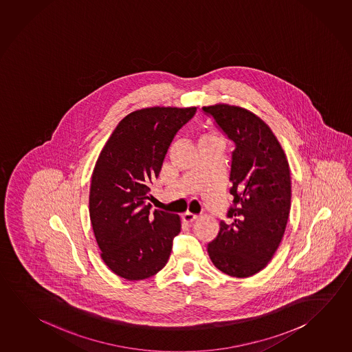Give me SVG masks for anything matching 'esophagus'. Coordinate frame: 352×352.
Wrapping results in <instances>:
<instances>
[{
    "mask_svg": "<svg viewBox=\"0 0 352 352\" xmlns=\"http://www.w3.org/2000/svg\"><path fill=\"white\" fill-rule=\"evenodd\" d=\"M197 219H199V216L194 215V214H191V212H185L184 215H183V220H184L185 222H188V223L197 221Z\"/></svg>",
    "mask_w": 352,
    "mask_h": 352,
    "instance_id": "34e87169",
    "label": "esophagus"
}]
</instances>
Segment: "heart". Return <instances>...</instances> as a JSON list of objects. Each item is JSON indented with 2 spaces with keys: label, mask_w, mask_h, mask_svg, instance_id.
<instances>
[{
  "label": "heart",
  "mask_w": 352,
  "mask_h": 352,
  "mask_svg": "<svg viewBox=\"0 0 352 352\" xmlns=\"http://www.w3.org/2000/svg\"><path fill=\"white\" fill-rule=\"evenodd\" d=\"M209 141H219V140H217V136H216L214 130L208 127L206 131L204 132L203 137H201V142H209Z\"/></svg>",
  "instance_id": "obj_1"
}]
</instances>
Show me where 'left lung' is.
<instances>
[{
    "instance_id": "8db88e82",
    "label": "left lung",
    "mask_w": 352,
    "mask_h": 352,
    "mask_svg": "<svg viewBox=\"0 0 352 352\" xmlns=\"http://www.w3.org/2000/svg\"><path fill=\"white\" fill-rule=\"evenodd\" d=\"M203 110L236 146L230 173L231 222L220 221L208 253L225 274L251 277L268 265L283 239L292 199L289 163L270 126L252 111L222 102Z\"/></svg>"
}]
</instances>
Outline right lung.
Segmentation results:
<instances>
[{"label": "right lung", "instance_id": "obj_1", "mask_svg": "<svg viewBox=\"0 0 352 352\" xmlns=\"http://www.w3.org/2000/svg\"><path fill=\"white\" fill-rule=\"evenodd\" d=\"M195 111L153 106L131 112L100 152L89 212L100 256L118 277L142 280L167 265L182 221L175 214L152 212L147 199L175 133Z\"/></svg>", "mask_w": 352, "mask_h": 352}]
</instances>
